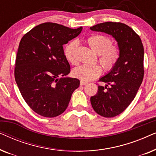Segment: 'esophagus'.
<instances>
[{
	"label": "esophagus",
	"instance_id": "obj_1",
	"mask_svg": "<svg viewBox=\"0 0 156 156\" xmlns=\"http://www.w3.org/2000/svg\"><path fill=\"white\" fill-rule=\"evenodd\" d=\"M87 84V82H84V81H82V80L80 81V84L81 85H86Z\"/></svg>",
	"mask_w": 156,
	"mask_h": 156
}]
</instances>
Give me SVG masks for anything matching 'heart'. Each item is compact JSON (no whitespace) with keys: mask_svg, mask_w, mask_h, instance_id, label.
<instances>
[{"mask_svg":"<svg viewBox=\"0 0 156 156\" xmlns=\"http://www.w3.org/2000/svg\"><path fill=\"white\" fill-rule=\"evenodd\" d=\"M87 42L90 48L99 54V62L106 71L114 69L118 63L121 56L119 46L112 44V40L107 36L101 34H95L87 38ZM78 43L76 40H72L65 47L66 59L72 64L76 63L75 51ZM102 72L101 66L82 65L72 70V75L75 78L88 82L98 77Z\"/></svg>","mask_w":156,"mask_h":156,"instance_id":"obj_1","label":"heart"}]
</instances>
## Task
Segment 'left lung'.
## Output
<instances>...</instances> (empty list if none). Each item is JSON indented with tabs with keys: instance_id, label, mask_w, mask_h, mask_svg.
I'll use <instances>...</instances> for the list:
<instances>
[{
	"instance_id": "left-lung-1",
	"label": "left lung",
	"mask_w": 156,
	"mask_h": 156,
	"mask_svg": "<svg viewBox=\"0 0 156 156\" xmlns=\"http://www.w3.org/2000/svg\"><path fill=\"white\" fill-rule=\"evenodd\" d=\"M90 29L112 35L120 48L118 63L99 80L105 82L106 86L98 87L97 94L90 99L91 106L98 114L112 118L121 114L130 105L143 82L144 45L139 35L124 23L105 22Z\"/></svg>"
}]
</instances>
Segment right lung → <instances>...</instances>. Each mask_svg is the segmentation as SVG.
Listing matches in <instances>:
<instances>
[{
    "mask_svg": "<svg viewBox=\"0 0 156 156\" xmlns=\"http://www.w3.org/2000/svg\"><path fill=\"white\" fill-rule=\"evenodd\" d=\"M82 27L72 29L54 23L38 25L23 35L16 59L15 79L33 111L44 117L59 116L67 108L78 79L70 72L63 44L77 37Z\"/></svg>",
    "mask_w": 156,
    "mask_h": 156,
    "instance_id": "add662e5",
    "label": "right lung"
}]
</instances>
